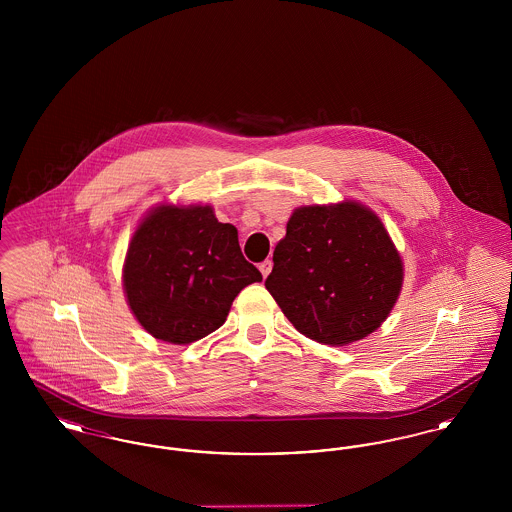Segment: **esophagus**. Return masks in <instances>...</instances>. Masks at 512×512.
Listing matches in <instances>:
<instances>
[{
	"label": "esophagus",
	"mask_w": 512,
	"mask_h": 512,
	"mask_svg": "<svg viewBox=\"0 0 512 512\" xmlns=\"http://www.w3.org/2000/svg\"><path fill=\"white\" fill-rule=\"evenodd\" d=\"M259 270H261V274H263V278H267L268 274H270V270H272V261H263L261 265H259Z\"/></svg>",
	"instance_id": "1"
}]
</instances>
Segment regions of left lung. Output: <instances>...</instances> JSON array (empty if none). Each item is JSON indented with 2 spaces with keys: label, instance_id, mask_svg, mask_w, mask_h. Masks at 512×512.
<instances>
[{
  "label": "left lung",
  "instance_id": "left-lung-1",
  "mask_svg": "<svg viewBox=\"0 0 512 512\" xmlns=\"http://www.w3.org/2000/svg\"><path fill=\"white\" fill-rule=\"evenodd\" d=\"M268 292L309 340L341 347L390 317L403 261L380 217L355 199L303 205L274 247Z\"/></svg>",
  "mask_w": 512,
  "mask_h": 512
}]
</instances>
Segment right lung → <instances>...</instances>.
Returning <instances> with one entry per match:
<instances>
[{
  "instance_id": "1",
  "label": "right lung",
  "mask_w": 512,
  "mask_h": 512,
  "mask_svg": "<svg viewBox=\"0 0 512 512\" xmlns=\"http://www.w3.org/2000/svg\"><path fill=\"white\" fill-rule=\"evenodd\" d=\"M261 280L242 255L236 226L199 203L153 207L136 226L122 265L132 315L147 334L174 345L215 332L236 295Z\"/></svg>"
}]
</instances>
